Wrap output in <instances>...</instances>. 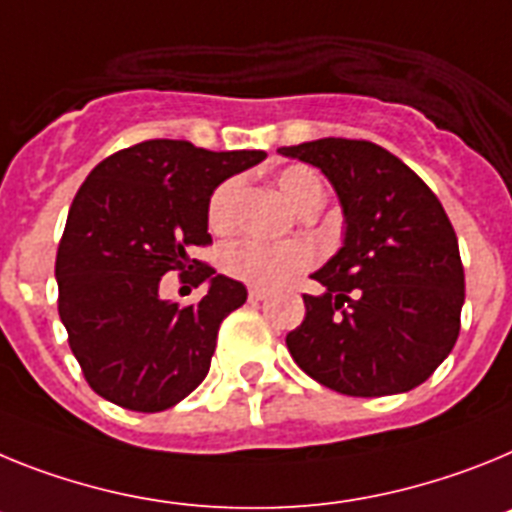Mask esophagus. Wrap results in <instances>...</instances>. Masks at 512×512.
Returning a JSON list of instances; mask_svg holds the SVG:
<instances>
[{
    "label": "esophagus",
    "instance_id": "34e87169",
    "mask_svg": "<svg viewBox=\"0 0 512 512\" xmlns=\"http://www.w3.org/2000/svg\"><path fill=\"white\" fill-rule=\"evenodd\" d=\"M265 296H268V291H265V288H257V286L250 288V301H262Z\"/></svg>",
    "mask_w": 512,
    "mask_h": 512
}]
</instances>
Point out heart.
Masks as SVG:
<instances>
[{"instance_id": "heart-1", "label": "heart", "mask_w": 512, "mask_h": 512, "mask_svg": "<svg viewBox=\"0 0 512 512\" xmlns=\"http://www.w3.org/2000/svg\"><path fill=\"white\" fill-rule=\"evenodd\" d=\"M275 185L281 195L288 201V206L301 211L311 203H322L324 188L319 177L306 167H283L275 175ZM239 182L226 180L219 188L213 190L208 198V226L213 231H224L231 224V206H234V195H237ZM314 252L309 244L301 242H260V239H239L229 244L224 252V270L239 281L250 283L257 288H268L275 283L286 281L288 275L296 270H304L311 265Z\"/></svg>"}]
</instances>
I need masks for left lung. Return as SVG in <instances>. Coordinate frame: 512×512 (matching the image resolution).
Listing matches in <instances>:
<instances>
[{"mask_svg":"<svg viewBox=\"0 0 512 512\" xmlns=\"http://www.w3.org/2000/svg\"><path fill=\"white\" fill-rule=\"evenodd\" d=\"M322 170L345 219L342 247L304 296L306 317L286 345L319 384L348 397L402 394L456 345L464 306L459 239L433 190L371 141L317 139L281 146Z\"/></svg>","mask_w":512,"mask_h":512,"instance_id":"left-lung-1","label":"left lung"}]
</instances>
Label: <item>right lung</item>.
Returning a JSON list of instances; mask_svg holds the SVG:
<instances>
[{
	"label": "right lung",
	"mask_w": 512,
	"mask_h": 512,
	"mask_svg": "<svg viewBox=\"0 0 512 512\" xmlns=\"http://www.w3.org/2000/svg\"><path fill=\"white\" fill-rule=\"evenodd\" d=\"M265 157L154 139L102 159L82 182L66 216L56 283L71 353L100 397L162 412L206 379L221 322L247 301V288L190 260V250L211 242L213 190ZM193 261L207 296L190 307L164 302L161 275Z\"/></svg>",
	"instance_id": "obj_1"
}]
</instances>
